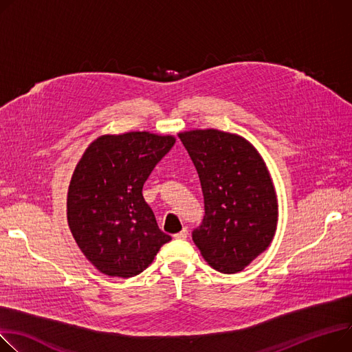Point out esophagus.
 Wrapping results in <instances>:
<instances>
[{
    "mask_svg": "<svg viewBox=\"0 0 352 352\" xmlns=\"http://www.w3.org/2000/svg\"><path fill=\"white\" fill-rule=\"evenodd\" d=\"M174 238H175V239H178V241H184V239H186V238H188V229L184 228L181 232L175 233Z\"/></svg>",
    "mask_w": 352,
    "mask_h": 352,
    "instance_id": "34e87169",
    "label": "esophagus"
}]
</instances>
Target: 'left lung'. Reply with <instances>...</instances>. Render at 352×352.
<instances>
[{"instance_id": "left-lung-1", "label": "left lung", "mask_w": 352, "mask_h": 352, "mask_svg": "<svg viewBox=\"0 0 352 352\" xmlns=\"http://www.w3.org/2000/svg\"><path fill=\"white\" fill-rule=\"evenodd\" d=\"M179 140L204 194L205 215L192 241L215 270L241 272L267 249L277 226V199L265 162L236 134L194 130Z\"/></svg>"}]
</instances>
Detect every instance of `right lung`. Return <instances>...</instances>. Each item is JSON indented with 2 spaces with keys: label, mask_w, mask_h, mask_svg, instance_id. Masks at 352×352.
Returning a JSON list of instances; mask_svg holds the SVG:
<instances>
[{
  "label": "right lung",
  "mask_w": 352,
  "mask_h": 352,
  "mask_svg": "<svg viewBox=\"0 0 352 352\" xmlns=\"http://www.w3.org/2000/svg\"><path fill=\"white\" fill-rule=\"evenodd\" d=\"M174 143L171 135L147 131L102 135L78 162L67 192V223L99 272L137 276L171 241L144 201L143 185Z\"/></svg>",
  "instance_id": "right-lung-1"
}]
</instances>
